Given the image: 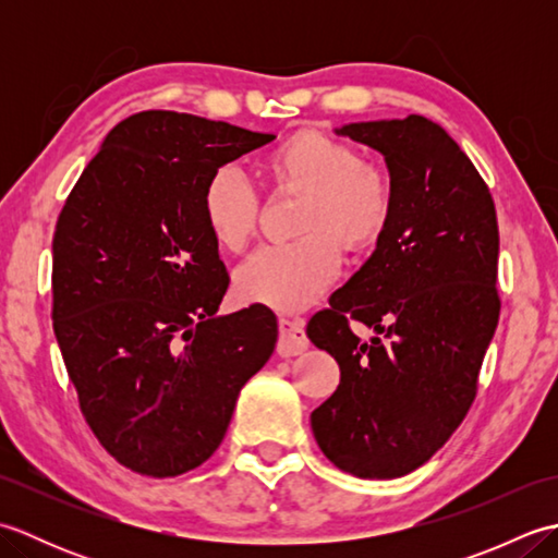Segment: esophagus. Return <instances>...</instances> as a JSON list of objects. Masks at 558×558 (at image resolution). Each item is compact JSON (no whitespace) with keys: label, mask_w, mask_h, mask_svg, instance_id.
Masks as SVG:
<instances>
[{"label":"esophagus","mask_w":558,"mask_h":558,"mask_svg":"<svg viewBox=\"0 0 558 558\" xmlns=\"http://www.w3.org/2000/svg\"><path fill=\"white\" fill-rule=\"evenodd\" d=\"M280 340H278V354L280 357H294L310 348V340L304 333V324L300 318H280Z\"/></svg>","instance_id":"34e87169"}]
</instances>
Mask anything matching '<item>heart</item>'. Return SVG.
Returning a JSON list of instances; mask_svg holds the SVG:
<instances>
[{
    "instance_id": "heart-1",
    "label": "heart",
    "mask_w": 558,
    "mask_h": 558,
    "mask_svg": "<svg viewBox=\"0 0 558 558\" xmlns=\"http://www.w3.org/2000/svg\"><path fill=\"white\" fill-rule=\"evenodd\" d=\"M264 168L276 192L302 194L292 242L264 244L234 272L246 302L300 312L318 300L340 270V244L364 252L381 240L396 210V184L384 165L360 160L340 138L302 129L272 148ZM258 194L234 165L213 170L201 213L216 244L240 252L258 225Z\"/></svg>"
}]
</instances>
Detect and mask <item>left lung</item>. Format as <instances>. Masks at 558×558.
<instances>
[{"instance_id":"1","label":"left lung","mask_w":558,"mask_h":558,"mask_svg":"<svg viewBox=\"0 0 558 558\" xmlns=\"http://www.w3.org/2000/svg\"><path fill=\"white\" fill-rule=\"evenodd\" d=\"M336 132L386 158L396 210L374 254L306 326L340 366L312 429L342 472L396 480L448 441L477 396L501 312L499 222L475 165L426 117ZM352 323L377 338L360 341Z\"/></svg>"}]
</instances>
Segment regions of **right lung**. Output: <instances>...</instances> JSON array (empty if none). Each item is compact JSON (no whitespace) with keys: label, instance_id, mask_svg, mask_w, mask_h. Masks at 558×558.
Instances as JSON below:
<instances>
[{"label":"right lung","instance_id":"right-lung-1","mask_svg":"<svg viewBox=\"0 0 558 558\" xmlns=\"http://www.w3.org/2000/svg\"><path fill=\"white\" fill-rule=\"evenodd\" d=\"M272 134L146 110L102 141L52 240V322L90 432L146 477L198 468L242 386L268 362L276 314L218 316L230 276L201 192L213 170Z\"/></svg>","mask_w":558,"mask_h":558}]
</instances>
